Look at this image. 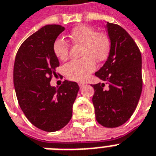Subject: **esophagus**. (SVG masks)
Returning a JSON list of instances; mask_svg holds the SVG:
<instances>
[{
    "label": "esophagus",
    "instance_id": "34e87169",
    "mask_svg": "<svg viewBox=\"0 0 156 156\" xmlns=\"http://www.w3.org/2000/svg\"><path fill=\"white\" fill-rule=\"evenodd\" d=\"M78 85H79V86H80V88H82V87H84L86 83H84V82H78Z\"/></svg>",
    "mask_w": 156,
    "mask_h": 156
}]
</instances>
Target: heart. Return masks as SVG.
I'll use <instances>...</instances> for the list:
<instances>
[{
  "mask_svg": "<svg viewBox=\"0 0 156 156\" xmlns=\"http://www.w3.org/2000/svg\"><path fill=\"white\" fill-rule=\"evenodd\" d=\"M73 43L82 46L79 60L68 62L64 66L65 74L69 79L84 81L96 68V62L106 59L110 51V40L106 34L96 32L90 26H76L69 35ZM54 54L58 59L64 61L68 58L69 46L63 39L58 38L53 44Z\"/></svg>",
  "mask_w": 156,
  "mask_h": 156,
  "instance_id": "obj_1",
  "label": "heart"
}]
</instances>
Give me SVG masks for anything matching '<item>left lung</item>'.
<instances>
[{"label": "left lung", "instance_id": "1", "mask_svg": "<svg viewBox=\"0 0 156 156\" xmlns=\"http://www.w3.org/2000/svg\"><path fill=\"white\" fill-rule=\"evenodd\" d=\"M110 40L108 58L95 75L104 82L92 85L96 120L106 128L125 124L134 112L142 91V58L133 39L120 26L107 22ZM108 85L105 89L104 85Z\"/></svg>", "mask_w": 156, "mask_h": 156}]
</instances>
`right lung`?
<instances>
[{
  "label": "right lung",
  "mask_w": 156,
  "mask_h": 156,
  "mask_svg": "<svg viewBox=\"0 0 156 156\" xmlns=\"http://www.w3.org/2000/svg\"><path fill=\"white\" fill-rule=\"evenodd\" d=\"M64 29L58 24L41 27L22 44L14 63L13 83L20 106L32 125L50 133L69 123L79 90L76 82L67 80L58 88L50 84L59 66L54 42Z\"/></svg>",
  "instance_id": "add662e5"
}]
</instances>
